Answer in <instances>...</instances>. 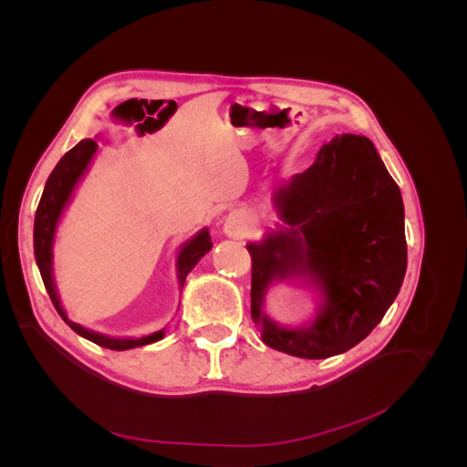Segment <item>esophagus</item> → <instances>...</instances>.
<instances>
[{
  "mask_svg": "<svg viewBox=\"0 0 467 467\" xmlns=\"http://www.w3.org/2000/svg\"><path fill=\"white\" fill-rule=\"evenodd\" d=\"M247 225H249V218L245 214V210L237 208V210H232L230 214L225 216L223 232L230 237H242L247 232Z\"/></svg>",
  "mask_w": 467,
  "mask_h": 467,
  "instance_id": "1",
  "label": "esophagus"
}]
</instances>
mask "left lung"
Instances as JSON below:
<instances>
[{"mask_svg": "<svg viewBox=\"0 0 467 467\" xmlns=\"http://www.w3.org/2000/svg\"><path fill=\"white\" fill-rule=\"evenodd\" d=\"M280 230L249 244L251 317L266 347L300 358L347 352L386 316L407 271L398 182L366 136L325 144L312 167L275 191ZM306 275L324 302L302 328H280L262 312L273 281Z\"/></svg>", "mask_w": 467, "mask_h": 467, "instance_id": "left-lung-1", "label": "left lung"}]
</instances>
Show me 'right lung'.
Listing matches in <instances>:
<instances>
[{
    "label": "right lung",
    "instance_id": "add662e5",
    "mask_svg": "<svg viewBox=\"0 0 467 467\" xmlns=\"http://www.w3.org/2000/svg\"><path fill=\"white\" fill-rule=\"evenodd\" d=\"M97 148L99 144L95 140L91 138L81 140L78 146H74L64 155V158L58 161V165L54 167V171L50 173L45 191H42L40 202L36 208V216H35V259L56 312L60 314V317L69 325V327L99 347H105L110 350H129V348L144 347V345L160 341V338H163L165 335V329L155 331L146 337H140V338H115V337H107L97 331L81 327V325L67 319L66 312L60 306L58 292H56L54 276H52V244H54L56 228H58L62 212L69 202V199H72V192L78 185V181L81 179L83 173H86V169L91 163ZM210 249H212V239L206 228L201 230L181 247L177 255V276H179L181 286L185 285V278L192 271L194 265L199 263Z\"/></svg>",
    "mask_w": 467,
    "mask_h": 467
}]
</instances>
